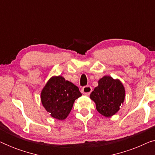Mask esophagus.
I'll return each mask as SVG.
<instances>
[{
	"label": "esophagus",
	"mask_w": 155,
	"mask_h": 155,
	"mask_svg": "<svg viewBox=\"0 0 155 155\" xmlns=\"http://www.w3.org/2000/svg\"><path fill=\"white\" fill-rule=\"evenodd\" d=\"M92 88L89 85L84 86L82 88V92L83 93L84 95H87V96L88 95H90V93L92 92Z\"/></svg>",
	"instance_id": "esophagus-1"
}]
</instances>
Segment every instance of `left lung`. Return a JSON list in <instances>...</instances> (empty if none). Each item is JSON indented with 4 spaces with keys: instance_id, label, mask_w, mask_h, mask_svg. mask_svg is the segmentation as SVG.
<instances>
[{
    "instance_id": "left-lung-1",
    "label": "left lung",
    "mask_w": 155,
    "mask_h": 155,
    "mask_svg": "<svg viewBox=\"0 0 155 155\" xmlns=\"http://www.w3.org/2000/svg\"><path fill=\"white\" fill-rule=\"evenodd\" d=\"M98 86L90 94V98L96 104L99 113L110 117L120 109L125 99V89L119 80L104 76L98 82Z\"/></svg>"
}]
</instances>
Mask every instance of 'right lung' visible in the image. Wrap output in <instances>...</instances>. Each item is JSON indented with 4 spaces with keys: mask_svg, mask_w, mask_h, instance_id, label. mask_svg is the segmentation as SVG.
Returning a JSON list of instances; mask_svg holds the SVG:
<instances>
[{
    "mask_svg": "<svg viewBox=\"0 0 155 155\" xmlns=\"http://www.w3.org/2000/svg\"><path fill=\"white\" fill-rule=\"evenodd\" d=\"M79 88L62 76L51 78L41 93L44 107L53 118L64 120L73 108L74 101L81 97Z\"/></svg>",
    "mask_w": 155,
    "mask_h": 155,
    "instance_id": "add662e5",
    "label": "right lung"
}]
</instances>
